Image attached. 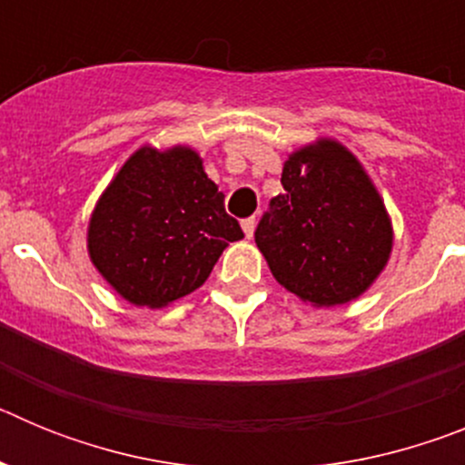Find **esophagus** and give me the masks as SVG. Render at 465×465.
Here are the masks:
<instances>
[{
	"instance_id": "esophagus-1",
	"label": "esophagus",
	"mask_w": 465,
	"mask_h": 465,
	"mask_svg": "<svg viewBox=\"0 0 465 465\" xmlns=\"http://www.w3.org/2000/svg\"><path fill=\"white\" fill-rule=\"evenodd\" d=\"M242 230H244V235L252 240L253 230H256V216H249V219L242 221Z\"/></svg>"
}]
</instances>
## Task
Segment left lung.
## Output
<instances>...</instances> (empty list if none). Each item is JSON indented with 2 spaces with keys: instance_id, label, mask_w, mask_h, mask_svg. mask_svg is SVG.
Returning <instances> with one entry per match:
<instances>
[{
  "instance_id": "left-lung-1",
  "label": "left lung",
  "mask_w": 465,
  "mask_h": 465,
  "mask_svg": "<svg viewBox=\"0 0 465 465\" xmlns=\"http://www.w3.org/2000/svg\"><path fill=\"white\" fill-rule=\"evenodd\" d=\"M282 186L253 235L274 279L319 307L359 298L391 252V225L371 179L326 139L286 160Z\"/></svg>"
}]
</instances>
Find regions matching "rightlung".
Returning <instances> with one entry per match:
<instances>
[{"instance_id":"right-lung-1","label":"right lung","mask_w":465,"mask_h":465,"mask_svg":"<svg viewBox=\"0 0 465 465\" xmlns=\"http://www.w3.org/2000/svg\"><path fill=\"white\" fill-rule=\"evenodd\" d=\"M195 151L142 149L100 197L88 230L94 268L134 305L163 307L203 286L242 240Z\"/></svg>"}]
</instances>
